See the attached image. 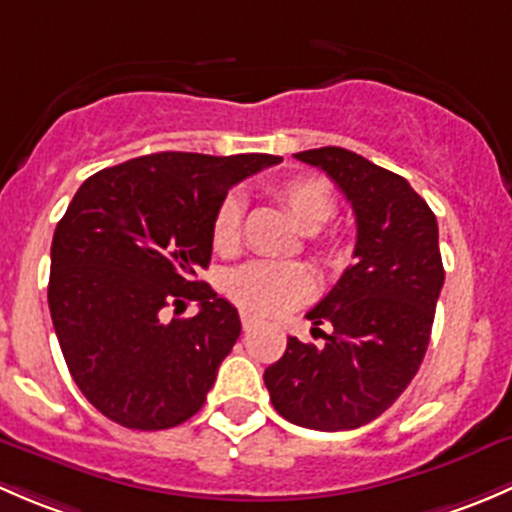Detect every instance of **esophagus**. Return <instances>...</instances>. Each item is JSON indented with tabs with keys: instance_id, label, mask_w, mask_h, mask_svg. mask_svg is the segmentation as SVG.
Instances as JSON below:
<instances>
[{
	"instance_id": "34e87169",
	"label": "esophagus",
	"mask_w": 512,
	"mask_h": 512,
	"mask_svg": "<svg viewBox=\"0 0 512 512\" xmlns=\"http://www.w3.org/2000/svg\"><path fill=\"white\" fill-rule=\"evenodd\" d=\"M256 323H258V318L256 315H251L249 310H244V313H241V325H244V330H251Z\"/></svg>"
}]
</instances>
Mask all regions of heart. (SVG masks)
<instances>
[{
	"label": "heart",
	"instance_id": "heart-1",
	"mask_svg": "<svg viewBox=\"0 0 512 512\" xmlns=\"http://www.w3.org/2000/svg\"><path fill=\"white\" fill-rule=\"evenodd\" d=\"M286 214L298 226L300 234H318L335 217L337 202L330 184L313 175H298L283 179L273 189ZM241 224H244V202L229 194L219 202L212 217V244L221 256H231L241 246ZM320 256L330 266L345 261V246L337 236L318 241ZM226 293L239 308L261 318H276L298 308L313 298L315 278L303 263H273L254 261L236 268L226 278Z\"/></svg>",
	"mask_w": 512,
	"mask_h": 512
}]
</instances>
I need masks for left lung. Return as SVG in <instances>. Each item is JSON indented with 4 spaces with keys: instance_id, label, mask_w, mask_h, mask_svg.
Listing matches in <instances>:
<instances>
[{
    "instance_id": "8db88e82",
    "label": "left lung",
    "mask_w": 512,
    "mask_h": 512,
    "mask_svg": "<svg viewBox=\"0 0 512 512\" xmlns=\"http://www.w3.org/2000/svg\"><path fill=\"white\" fill-rule=\"evenodd\" d=\"M352 204L355 263L305 318L334 325L323 345L288 337L263 372L271 404L291 424L347 431L387 412L426 355L444 286L439 224L412 184L342 147L298 152Z\"/></svg>"
}]
</instances>
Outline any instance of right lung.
<instances>
[{
	"label": "right lung",
	"mask_w": 512,
	"mask_h": 512,
	"mask_svg": "<svg viewBox=\"0 0 512 512\" xmlns=\"http://www.w3.org/2000/svg\"><path fill=\"white\" fill-rule=\"evenodd\" d=\"M276 155L155 152L88 177L51 244L49 310L73 382L125 429L182 424L207 402L241 320L197 273L231 187ZM197 299L194 319L172 304Z\"/></svg>",
	"instance_id": "obj_1"
}]
</instances>
